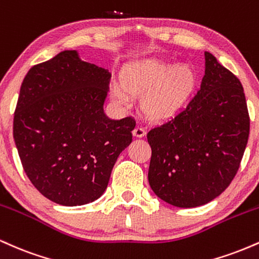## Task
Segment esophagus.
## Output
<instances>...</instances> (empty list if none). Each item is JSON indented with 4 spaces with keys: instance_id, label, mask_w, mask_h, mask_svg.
Returning a JSON list of instances; mask_svg holds the SVG:
<instances>
[{
    "instance_id": "esophagus-1",
    "label": "esophagus",
    "mask_w": 259,
    "mask_h": 259,
    "mask_svg": "<svg viewBox=\"0 0 259 259\" xmlns=\"http://www.w3.org/2000/svg\"><path fill=\"white\" fill-rule=\"evenodd\" d=\"M133 134L136 138H142V136L146 135V129H145L144 126H136L135 129H134Z\"/></svg>"
}]
</instances>
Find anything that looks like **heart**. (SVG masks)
<instances>
[{"instance_id": "obj_1", "label": "heart", "mask_w": 259, "mask_h": 259, "mask_svg": "<svg viewBox=\"0 0 259 259\" xmlns=\"http://www.w3.org/2000/svg\"><path fill=\"white\" fill-rule=\"evenodd\" d=\"M194 81L187 67H175L164 58H151L130 65L123 82H114L112 96L117 103L127 106L133 95H141V108L148 117L168 118L179 111Z\"/></svg>"}]
</instances>
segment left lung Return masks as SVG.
Instances as JSON below:
<instances>
[{"mask_svg": "<svg viewBox=\"0 0 259 259\" xmlns=\"http://www.w3.org/2000/svg\"><path fill=\"white\" fill-rule=\"evenodd\" d=\"M206 70L197 94L174 118L152 127L148 183L171 206L206 204L239 170L249 135V115L240 80L204 52Z\"/></svg>", "mask_w": 259, "mask_h": 259, "instance_id": "left-lung-1", "label": "left lung"}]
</instances>
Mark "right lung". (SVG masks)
<instances>
[{"label": "right lung", "instance_id": "right-lung-1", "mask_svg": "<svg viewBox=\"0 0 259 259\" xmlns=\"http://www.w3.org/2000/svg\"><path fill=\"white\" fill-rule=\"evenodd\" d=\"M111 73L63 51L30 68L20 86L13 138L29 180L62 206L105 192L118 156L133 141L135 119L103 112Z\"/></svg>", "mask_w": 259, "mask_h": 259}]
</instances>
